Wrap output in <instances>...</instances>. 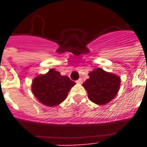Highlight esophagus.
<instances>
[{"label": "esophagus", "instance_id": "obj_1", "mask_svg": "<svg viewBox=\"0 0 147 147\" xmlns=\"http://www.w3.org/2000/svg\"><path fill=\"white\" fill-rule=\"evenodd\" d=\"M82 82L83 80L82 78H79V79H78V80L76 81V83H78V84H82Z\"/></svg>", "mask_w": 147, "mask_h": 147}]
</instances>
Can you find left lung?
<instances>
[{
  "mask_svg": "<svg viewBox=\"0 0 147 147\" xmlns=\"http://www.w3.org/2000/svg\"><path fill=\"white\" fill-rule=\"evenodd\" d=\"M88 78L82 86L88 92V97L92 102L105 105L113 100L117 94L121 85V78L100 68L88 73Z\"/></svg>",
  "mask_w": 147,
  "mask_h": 147,
  "instance_id": "8db88e82",
  "label": "left lung"
}]
</instances>
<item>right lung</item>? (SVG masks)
Returning a JSON list of instances; mask_svg holds the SVG:
<instances>
[{
  "mask_svg": "<svg viewBox=\"0 0 147 147\" xmlns=\"http://www.w3.org/2000/svg\"><path fill=\"white\" fill-rule=\"evenodd\" d=\"M76 85L68 76H62L55 69L39 75L33 79L31 90L34 96L42 105L55 107L67 98L68 93Z\"/></svg>",
  "mask_w": 147,
  "mask_h": 147,
  "instance_id": "right-lung-1",
  "label": "right lung"
}]
</instances>
